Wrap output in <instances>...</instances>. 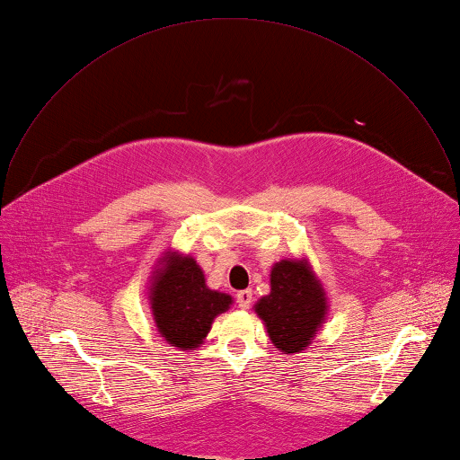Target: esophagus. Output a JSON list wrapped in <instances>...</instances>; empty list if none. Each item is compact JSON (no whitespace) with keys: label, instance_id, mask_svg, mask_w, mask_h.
Returning <instances> with one entry per match:
<instances>
[{"label":"esophagus","instance_id":"obj_1","mask_svg":"<svg viewBox=\"0 0 460 460\" xmlns=\"http://www.w3.org/2000/svg\"><path fill=\"white\" fill-rule=\"evenodd\" d=\"M235 298H237V304H239L241 309H248L250 304H252L253 293H252V289H243V291H239V293L235 295Z\"/></svg>","mask_w":460,"mask_h":460}]
</instances>
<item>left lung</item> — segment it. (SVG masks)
I'll use <instances>...</instances> for the list:
<instances>
[{
    "mask_svg": "<svg viewBox=\"0 0 460 460\" xmlns=\"http://www.w3.org/2000/svg\"><path fill=\"white\" fill-rule=\"evenodd\" d=\"M325 296L307 264L280 261L271 270V293L255 311L264 320L275 347L286 354L307 347L325 316Z\"/></svg>",
    "mask_w": 460,
    "mask_h": 460,
    "instance_id": "obj_1",
    "label": "left lung"
}]
</instances>
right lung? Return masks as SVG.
I'll return each mask as SVG.
<instances>
[{"label": "right lung", "instance_id": "add662e5", "mask_svg": "<svg viewBox=\"0 0 460 460\" xmlns=\"http://www.w3.org/2000/svg\"><path fill=\"white\" fill-rule=\"evenodd\" d=\"M169 268L153 288V313L158 331L180 349H196L208 334L214 318L226 311L232 298L205 286L194 259L169 257Z\"/></svg>", "mask_w": 460, "mask_h": 460}]
</instances>
